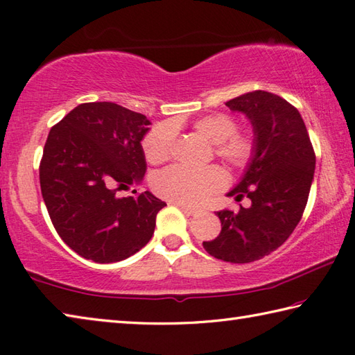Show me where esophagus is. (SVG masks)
I'll return each mask as SVG.
<instances>
[{"instance_id": "obj_1", "label": "esophagus", "mask_w": 355, "mask_h": 355, "mask_svg": "<svg viewBox=\"0 0 355 355\" xmlns=\"http://www.w3.org/2000/svg\"><path fill=\"white\" fill-rule=\"evenodd\" d=\"M177 206H178L180 209H182L184 214H187V215H197V214H198V209H193V207L184 206V205H178V203H177Z\"/></svg>"}]
</instances>
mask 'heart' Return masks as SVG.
I'll list each match as a JSON object with an SVG mask.
<instances>
[{
	"label": "heart",
	"instance_id": "1",
	"mask_svg": "<svg viewBox=\"0 0 355 355\" xmlns=\"http://www.w3.org/2000/svg\"><path fill=\"white\" fill-rule=\"evenodd\" d=\"M193 130L214 146V155L231 169H246L259 154V137L254 130L239 129L237 118L218 112L200 118L192 124ZM177 129L169 121L158 123L143 138V152L150 164H159L169 159L175 149ZM225 173L218 166L205 169H192L186 166H169L157 172L152 178V187L173 203L197 206L225 186Z\"/></svg>",
	"mask_w": 355,
	"mask_h": 355
}]
</instances>
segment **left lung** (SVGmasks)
<instances>
[{
  "label": "left lung",
  "mask_w": 355,
  "mask_h": 355,
  "mask_svg": "<svg viewBox=\"0 0 355 355\" xmlns=\"http://www.w3.org/2000/svg\"><path fill=\"white\" fill-rule=\"evenodd\" d=\"M246 114L259 137V154L245 177L227 193L251 206L223 209L221 232L203 241L207 254L223 261L251 263L274 252L293 234L308 203L315 152L300 112L282 96L252 90L226 103Z\"/></svg>",
  "instance_id": "1"
}]
</instances>
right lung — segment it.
I'll return each instance as SVG.
<instances>
[{"label": "right lung", "instance_id": "add662e5", "mask_svg": "<svg viewBox=\"0 0 355 355\" xmlns=\"http://www.w3.org/2000/svg\"><path fill=\"white\" fill-rule=\"evenodd\" d=\"M149 120L120 104L83 103L52 126L40 186L61 240L96 263L128 259L148 245L166 206L150 192L118 197L146 172L141 138Z\"/></svg>", "mask_w": 355, "mask_h": 355}]
</instances>
